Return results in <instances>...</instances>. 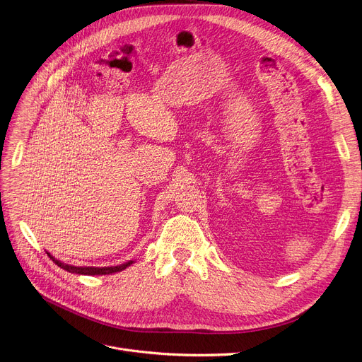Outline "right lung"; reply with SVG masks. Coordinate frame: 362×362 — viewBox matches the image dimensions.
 Here are the masks:
<instances>
[{
  "label": "right lung",
  "mask_w": 362,
  "mask_h": 362,
  "mask_svg": "<svg viewBox=\"0 0 362 362\" xmlns=\"http://www.w3.org/2000/svg\"><path fill=\"white\" fill-rule=\"evenodd\" d=\"M47 253V252H46ZM47 256H49L52 259V262H55V264H58L59 268L65 269L66 272H71V274H78V275H110V274H115V272H120L127 269L128 267H131V264L134 263V260H129L127 263H122V264H117V267H105V268H94V267H72V264H66L58 259H55L51 253H47Z\"/></svg>",
  "instance_id": "1"
}]
</instances>
